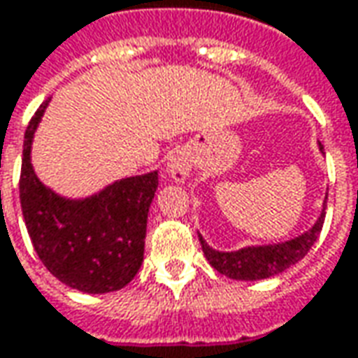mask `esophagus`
<instances>
[{"label":"esophagus","instance_id":"1","mask_svg":"<svg viewBox=\"0 0 358 358\" xmlns=\"http://www.w3.org/2000/svg\"><path fill=\"white\" fill-rule=\"evenodd\" d=\"M191 169H193V162H191V157H189L187 151L177 150L167 157L165 171H167V175H169L173 181H177V183H185L187 177L191 175Z\"/></svg>","mask_w":358,"mask_h":358}]
</instances>
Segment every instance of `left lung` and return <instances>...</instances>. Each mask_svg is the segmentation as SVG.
Listing matches in <instances>:
<instances>
[{
	"mask_svg": "<svg viewBox=\"0 0 358 358\" xmlns=\"http://www.w3.org/2000/svg\"><path fill=\"white\" fill-rule=\"evenodd\" d=\"M319 151L323 153V145L319 143ZM325 203L323 210L319 215L317 222L303 234H299L296 238L278 244H266V246H246L236 252H218L213 250L208 246L205 238L199 234V241L203 246V252L207 256L208 264L227 278L232 280H264V278H272L275 274H282L289 266L297 264L309 248L315 244L319 232L323 229V220H325Z\"/></svg>",
	"mask_w": 358,
	"mask_h": 358,
	"instance_id": "8db88e82",
	"label": "left lung"
}]
</instances>
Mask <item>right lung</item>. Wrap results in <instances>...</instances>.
I'll return each mask as SVG.
<instances>
[{
  "label": "right lung",
  "instance_id": "1",
  "mask_svg": "<svg viewBox=\"0 0 358 358\" xmlns=\"http://www.w3.org/2000/svg\"><path fill=\"white\" fill-rule=\"evenodd\" d=\"M45 100L29 122L19 179L21 210L33 248L55 278L84 294L128 285L143 262L148 213L157 171L126 177L86 199H64L41 183L31 165V143Z\"/></svg>",
  "mask_w": 358,
  "mask_h": 358
}]
</instances>
